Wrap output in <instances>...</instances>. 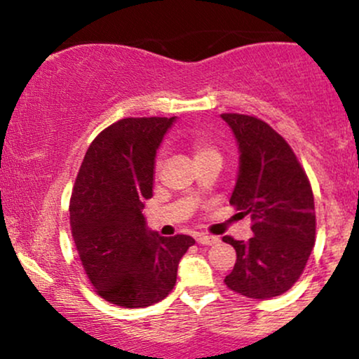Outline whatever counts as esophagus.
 Returning a JSON list of instances; mask_svg holds the SVG:
<instances>
[{"label":"esophagus","instance_id":"esophagus-1","mask_svg":"<svg viewBox=\"0 0 359 359\" xmlns=\"http://www.w3.org/2000/svg\"><path fill=\"white\" fill-rule=\"evenodd\" d=\"M196 240H197V243H199V245H205V246L216 245V243H219V238L209 236V234H197Z\"/></svg>","mask_w":359,"mask_h":359}]
</instances>
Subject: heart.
Instances as JSON below:
<instances>
[{"label":"heart","instance_id":"1","mask_svg":"<svg viewBox=\"0 0 359 359\" xmlns=\"http://www.w3.org/2000/svg\"><path fill=\"white\" fill-rule=\"evenodd\" d=\"M191 150L194 151V155H196V158H201V156L205 155H217L216 150L201 137L191 138Z\"/></svg>","mask_w":359,"mask_h":359}]
</instances>
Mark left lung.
Wrapping results in <instances>:
<instances>
[{"label": "left lung", "mask_w": 359, "mask_h": 359, "mask_svg": "<svg viewBox=\"0 0 359 359\" xmlns=\"http://www.w3.org/2000/svg\"><path fill=\"white\" fill-rule=\"evenodd\" d=\"M221 118L240 151L229 204L253 221L250 241L222 238L236 250L224 282L245 297H277L297 282L316 243L311 184L288 143L265 121L236 113Z\"/></svg>", "instance_id": "obj_1"}]
</instances>
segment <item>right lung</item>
<instances>
[{
  "instance_id": "obj_1",
  "label": "right lung",
  "mask_w": 359,
  "mask_h": 359,
  "mask_svg": "<svg viewBox=\"0 0 359 359\" xmlns=\"http://www.w3.org/2000/svg\"><path fill=\"white\" fill-rule=\"evenodd\" d=\"M174 118H125L97 135L71 197V228L97 294L137 309L163 300L194 238H165L147 228L143 208L154 196L155 156Z\"/></svg>"
}]
</instances>
